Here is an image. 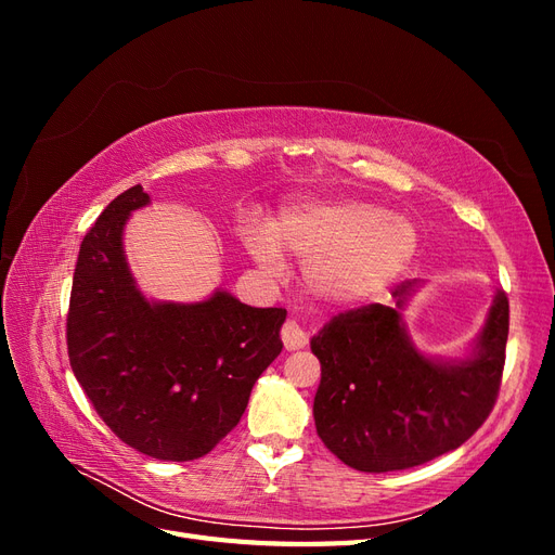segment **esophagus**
<instances>
[{
	"mask_svg": "<svg viewBox=\"0 0 555 555\" xmlns=\"http://www.w3.org/2000/svg\"><path fill=\"white\" fill-rule=\"evenodd\" d=\"M282 343L287 351L304 349L308 345V333L296 322V319H289V322L282 326Z\"/></svg>",
	"mask_w": 555,
	"mask_h": 555,
	"instance_id": "obj_1",
	"label": "esophagus"
}]
</instances>
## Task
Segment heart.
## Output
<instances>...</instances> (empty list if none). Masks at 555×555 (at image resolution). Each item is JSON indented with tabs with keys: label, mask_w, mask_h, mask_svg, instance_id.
<instances>
[{
	"label": "heart",
	"mask_w": 555,
	"mask_h": 555,
	"mask_svg": "<svg viewBox=\"0 0 555 555\" xmlns=\"http://www.w3.org/2000/svg\"><path fill=\"white\" fill-rule=\"evenodd\" d=\"M245 247L266 271L282 251L306 261L310 292L333 306H363L408 271L418 251V229L405 215L365 198L298 201L271 224L245 229Z\"/></svg>",
	"instance_id": "heart-1"
}]
</instances>
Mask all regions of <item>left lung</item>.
<instances>
[{
    "mask_svg": "<svg viewBox=\"0 0 555 555\" xmlns=\"http://www.w3.org/2000/svg\"><path fill=\"white\" fill-rule=\"evenodd\" d=\"M424 284L402 282L393 308L338 314L310 340L322 363L317 435L361 473L408 469L459 449L493 410L509 333L507 294L495 289L465 357H442L414 345L402 314Z\"/></svg>",
    "mask_w": 555,
    "mask_h": 555,
    "instance_id": "1",
    "label": "left lung"
}]
</instances>
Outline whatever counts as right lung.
<instances>
[{
    "instance_id": "1",
    "label": "right lung",
    "mask_w": 555,
    "mask_h": 555,
    "mask_svg": "<svg viewBox=\"0 0 555 555\" xmlns=\"http://www.w3.org/2000/svg\"><path fill=\"white\" fill-rule=\"evenodd\" d=\"M141 184L113 198L82 238L66 345L82 391L125 444L194 461L236 428L251 386L282 351V308H251L217 287L196 304L147 298L125 255Z\"/></svg>"
}]
</instances>
